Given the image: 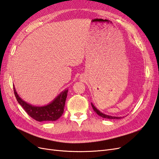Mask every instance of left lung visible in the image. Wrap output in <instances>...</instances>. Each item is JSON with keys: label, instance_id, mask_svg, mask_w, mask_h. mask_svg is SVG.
Masks as SVG:
<instances>
[{"label": "left lung", "instance_id": "left-lung-1", "mask_svg": "<svg viewBox=\"0 0 159 159\" xmlns=\"http://www.w3.org/2000/svg\"><path fill=\"white\" fill-rule=\"evenodd\" d=\"M91 106H92L93 109L95 111V112L97 113L99 116H101L103 118H106V119H121V117H114V116H111V115H105L104 113H103L102 112H101L99 110H98L97 108H96L93 104L92 103H91Z\"/></svg>", "mask_w": 159, "mask_h": 159}]
</instances>
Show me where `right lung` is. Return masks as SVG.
<instances>
[{"mask_svg":"<svg viewBox=\"0 0 159 159\" xmlns=\"http://www.w3.org/2000/svg\"><path fill=\"white\" fill-rule=\"evenodd\" d=\"M68 89H64L57 97L46 105L34 106L22 99L17 93L14 85V93L18 103L25 111L37 121H54L58 119L64 113L66 99Z\"/></svg>","mask_w":159,"mask_h":159,"instance_id":"obj_1","label":"right lung"}]
</instances>
